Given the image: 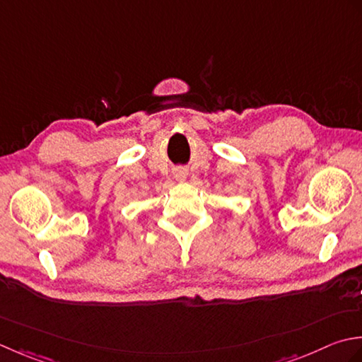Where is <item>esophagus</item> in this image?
Masks as SVG:
<instances>
[{
    "instance_id": "1",
    "label": "esophagus",
    "mask_w": 362,
    "mask_h": 362,
    "mask_svg": "<svg viewBox=\"0 0 362 362\" xmlns=\"http://www.w3.org/2000/svg\"><path fill=\"white\" fill-rule=\"evenodd\" d=\"M186 175H187V172L184 170V168H176V170H175V176H176V178H180V180L186 178Z\"/></svg>"
}]
</instances>
